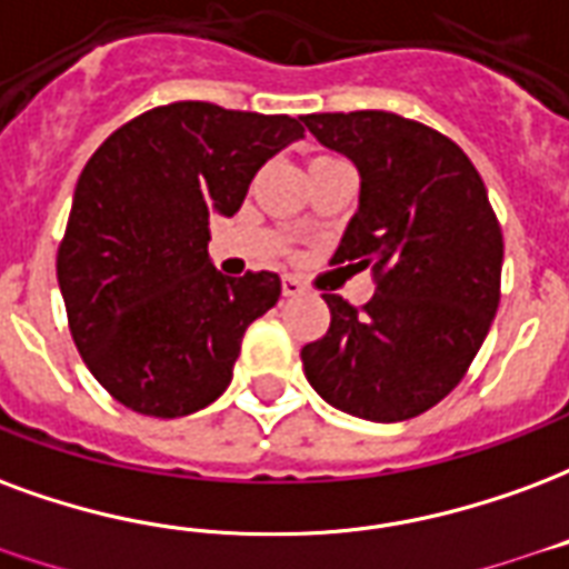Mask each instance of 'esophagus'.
Here are the masks:
<instances>
[{
	"label": "esophagus",
	"mask_w": 569,
	"mask_h": 569,
	"mask_svg": "<svg viewBox=\"0 0 569 569\" xmlns=\"http://www.w3.org/2000/svg\"><path fill=\"white\" fill-rule=\"evenodd\" d=\"M305 292V283L298 280V277H283V296L286 298H296Z\"/></svg>",
	"instance_id": "34e87169"
}]
</instances>
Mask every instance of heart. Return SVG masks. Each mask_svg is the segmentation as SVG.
I'll return each instance as SVG.
<instances>
[{"label":"heart","mask_w":569,"mask_h":569,"mask_svg":"<svg viewBox=\"0 0 569 569\" xmlns=\"http://www.w3.org/2000/svg\"><path fill=\"white\" fill-rule=\"evenodd\" d=\"M328 159H335V156H317L313 162H328Z\"/></svg>","instance_id":"obj_1"}]
</instances>
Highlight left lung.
I'll return each mask as SVG.
<instances>
[{
  "label": "left lung",
  "instance_id": "8db88e82",
  "mask_svg": "<svg viewBox=\"0 0 569 569\" xmlns=\"http://www.w3.org/2000/svg\"><path fill=\"white\" fill-rule=\"evenodd\" d=\"M361 174L359 213L331 264L373 268L365 307L322 296L328 331L301 349L310 386L368 422H403L456 389L500 305L503 234L461 147L391 111L307 113Z\"/></svg>",
  "mask_w": 569,
  "mask_h": 569
}]
</instances>
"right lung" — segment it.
Here are the masks:
<instances>
[{
  "label": "right lung",
  "instance_id": "obj_1",
  "mask_svg": "<svg viewBox=\"0 0 569 569\" xmlns=\"http://www.w3.org/2000/svg\"><path fill=\"white\" fill-rule=\"evenodd\" d=\"M305 134L289 113L171 102L138 113L83 166L57 280L83 365L113 401L178 419L220 398L243 331L280 298L273 271L222 277L210 217Z\"/></svg>",
  "mask_w": 569,
  "mask_h": 569
}]
</instances>
